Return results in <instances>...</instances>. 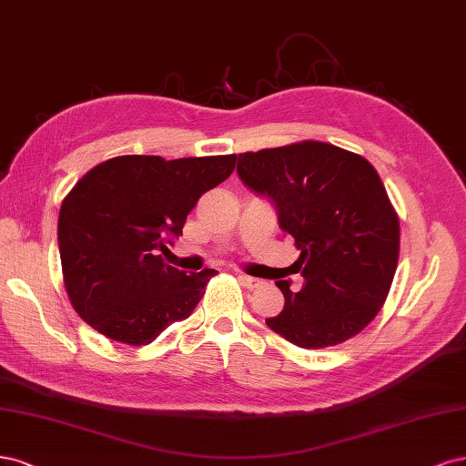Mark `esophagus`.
<instances>
[{
	"instance_id": "obj_1",
	"label": "esophagus",
	"mask_w": 466,
	"mask_h": 466,
	"mask_svg": "<svg viewBox=\"0 0 466 466\" xmlns=\"http://www.w3.org/2000/svg\"><path fill=\"white\" fill-rule=\"evenodd\" d=\"M239 280H242V284L246 289H259L263 280L258 279V277H249V275H239Z\"/></svg>"
}]
</instances>
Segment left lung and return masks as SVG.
<instances>
[{
	"instance_id": "8db88e82",
	"label": "left lung",
	"mask_w": 466,
	"mask_h": 466,
	"mask_svg": "<svg viewBox=\"0 0 466 466\" xmlns=\"http://www.w3.org/2000/svg\"><path fill=\"white\" fill-rule=\"evenodd\" d=\"M238 176L277 208L299 249V292L275 284L284 309L267 318L299 349H325L358 335L378 315L399 261V218L371 164L321 141L238 155Z\"/></svg>"
}]
</instances>
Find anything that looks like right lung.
Listing matches in <instances>:
<instances>
[{
    "label": "right lung",
    "mask_w": 466,
    "mask_h": 466,
    "mask_svg": "<svg viewBox=\"0 0 466 466\" xmlns=\"http://www.w3.org/2000/svg\"><path fill=\"white\" fill-rule=\"evenodd\" d=\"M236 155L164 160L127 155L98 164L64 199L57 244L71 306L104 337L153 342L189 318L217 271H179L164 253L199 198L227 179Z\"/></svg>",
    "instance_id": "add662e5"
}]
</instances>
